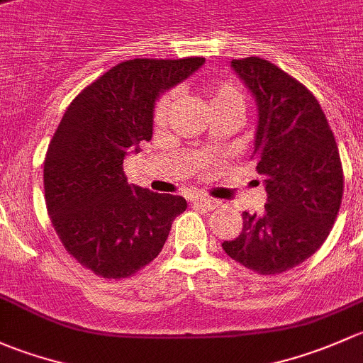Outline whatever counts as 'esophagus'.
<instances>
[{
  "instance_id": "1",
  "label": "esophagus",
  "mask_w": 363,
  "mask_h": 363,
  "mask_svg": "<svg viewBox=\"0 0 363 363\" xmlns=\"http://www.w3.org/2000/svg\"><path fill=\"white\" fill-rule=\"evenodd\" d=\"M194 208L203 209V211H213L215 208H218V201L209 199V197H197L194 201Z\"/></svg>"
}]
</instances>
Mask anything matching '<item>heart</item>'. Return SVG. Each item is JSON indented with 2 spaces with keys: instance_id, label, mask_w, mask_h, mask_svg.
Listing matches in <instances>:
<instances>
[{
  "instance_id": "obj_1",
  "label": "heart",
  "mask_w": 363,
  "mask_h": 363,
  "mask_svg": "<svg viewBox=\"0 0 363 363\" xmlns=\"http://www.w3.org/2000/svg\"><path fill=\"white\" fill-rule=\"evenodd\" d=\"M208 98L209 108L218 106V104L223 103H241L242 104V94L239 92L236 85L229 84V82H220V84L208 85L204 89ZM174 101V91H166L155 99L154 110H152V118H154L155 124H164L167 118V113H169L171 106H173Z\"/></svg>"
}]
</instances>
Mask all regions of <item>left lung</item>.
I'll use <instances>...</instances> for the list:
<instances>
[{
    "label": "left lung",
    "mask_w": 363,
    "mask_h": 363,
    "mask_svg": "<svg viewBox=\"0 0 363 363\" xmlns=\"http://www.w3.org/2000/svg\"><path fill=\"white\" fill-rule=\"evenodd\" d=\"M233 68L259 104L257 173L265 178L264 215L242 213V230L222 242L227 255L262 276L302 264L330 234L345 177L335 138L318 99L306 85L260 57Z\"/></svg>",
    "instance_id": "8db88e82"
}]
</instances>
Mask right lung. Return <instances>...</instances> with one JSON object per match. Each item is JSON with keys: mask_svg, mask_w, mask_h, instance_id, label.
Masks as SVG:
<instances>
[{"mask_svg": "<svg viewBox=\"0 0 363 363\" xmlns=\"http://www.w3.org/2000/svg\"><path fill=\"white\" fill-rule=\"evenodd\" d=\"M203 57L130 59L84 89L66 110L43 162L45 204L66 252L104 279L150 264L185 211L180 196L130 185L124 157L152 138L157 96Z\"/></svg>", "mask_w": 363, "mask_h": 363, "instance_id": "right-lung-1", "label": "right lung"}]
</instances>
